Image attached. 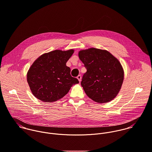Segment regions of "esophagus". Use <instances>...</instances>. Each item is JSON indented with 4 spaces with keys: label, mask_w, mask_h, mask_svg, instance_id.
I'll list each match as a JSON object with an SVG mask.
<instances>
[{
    "label": "esophagus",
    "mask_w": 152,
    "mask_h": 152,
    "mask_svg": "<svg viewBox=\"0 0 152 152\" xmlns=\"http://www.w3.org/2000/svg\"><path fill=\"white\" fill-rule=\"evenodd\" d=\"M77 79L79 80V82H80L81 81V79H82V76H81V75H78L77 76Z\"/></svg>",
    "instance_id": "esophagus-1"
}]
</instances>
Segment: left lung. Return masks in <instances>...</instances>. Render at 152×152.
Returning <instances> with one entry per match:
<instances>
[{
    "label": "left lung",
    "mask_w": 152,
    "mask_h": 152,
    "mask_svg": "<svg viewBox=\"0 0 152 152\" xmlns=\"http://www.w3.org/2000/svg\"><path fill=\"white\" fill-rule=\"evenodd\" d=\"M79 57L87 70L81 82L87 96L100 103L113 100L123 81L121 63L107 50L96 48L80 51Z\"/></svg>",
    "instance_id": "left-lung-1"
}]
</instances>
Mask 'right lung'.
<instances>
[{
    "instance_id": "add662e5",
    "label": "right lung",
    "mask_w": 152,
    "mask_h": 152,
    "mask_svg": "<svg viewBox=\"0 0 152 152\" xmlns=\"http://www.w3.org/2000/svg\"><path fill=\"white\" fill-rule=\"evenodd\" d=\"M56 50L40 56L31 66L27 80L33 94L45 102L61 99L78 80L70 75V69L66 64L73 53Z\"/></svg>"
}]
</instances>
